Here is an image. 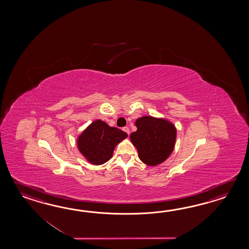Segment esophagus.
I'll list each match as a JSON object with an SVG mask.
<instances>
[{"mask_svg": "<svg viewBox=\"0 0 249 249\" xmlns=\"http://www.w3.org/2000/svg\"><path fill=\"white\" fill-rule=\"evenodd\" d=\"M123 130H124V132H126L127 134H130V129H129L128 127H124V128H123Z\"/></svg>", "mask_w": 249, "mask_h": 249, "instance_id": "esophagus-1", "label": "esophagus"}]
</instances>
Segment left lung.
<instances>
[{"label": "left lung", "mask_w": 249, "mask_h": 249, "mask_svg": "<svg viewBox=\"0 0 249 249\" xmlns=\"http://www.w3.org/2000/svg\"><path fill=\"white\" fill-rule=\"evenodd\" d=\"M135 125L137 131L131 133L130 139L137 148L139 159L149 166L162 164L175 148V124L164 118L145 116L138 118Z\"/></svg>", "instance_id": "1"}]
</instances>
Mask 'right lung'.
Masks as SVG:
<instances>
[{
    "instance_id": "right-lung-1",
    "label": "right lung",
    "mask_w": 249,
    "mask_h": 249,
    "mask_svg": "<svg viewBox=\"0 0 249 249\" xmlns=\"http://www.w3.org/2000/svg\"><path fill=\"white\" fill-rule=\"evenodd\" d=\"M127 136L126 132L98 119L78 136L77 148L89 163L99 165L111 159L115 147Z\"/></svg>"
}]
</instances>
